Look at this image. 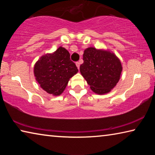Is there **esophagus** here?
I'll return each instance as SVG.
<instances>
[{
  "instance_id": "34e87169",
  "label": "esophagus",
  "mask_w": 155,
  "mask_h": 155,
  "mask_svg": "<svg viewBox=\"0 0 155 155\" xmlns=\"http://www.w3.org/2000/svg\"><path fill=\"white\" fill-rule=\"evenodd\" d=\"M76 65H77V67L78 69H79V68H80V63L78 62V61L76 62Z\"/></svg>"
}]
</instances>
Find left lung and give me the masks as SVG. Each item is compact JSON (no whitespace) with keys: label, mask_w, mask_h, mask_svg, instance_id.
<instances>
[{"label":"left lung","mask_w":155,"mask_h":155,"mask_svg":"<svg viewBox=\"0 0 155 155\" xmlns=\"http://www.w3.org/2000/svg\"><path fill=\"white\" fill-rule=\"evenodd\" d=\"M81 75L94 93L103 95L111 91L120 78L122 66L120 60L109 50L89 47L84 51Z\"/></svg>","instance_id":"8db88e82"}]
</instances>
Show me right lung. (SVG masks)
<instances>
[{
    "instance_id": "1",
    "label": "right lung",
    "mask_w": 155,
    "mask_h": 155,
    "mask_svg": "<svg viewBox=\"0 0 155 155\" xmlns=\"http://www.w3.org/2000/svg\"><path fill=\"white\" fill-rule=\"evenodd\" d=\"M33 72L41 88L48 94L59 96L78 70L70 60L69 52L60 46L52 53L41 56L35 64Z\"/></svg>"
}]
</instances>
